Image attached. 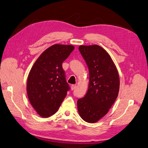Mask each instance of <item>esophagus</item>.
I'll return each mask as SVG.
<instances>
[{
  "mask_svg": "<svg viewBox=\"0 0 148 148\" xmlns=\"http://www.w3.org/2000/svg\"><path fill=\"white\" fill-rule=\"evenodd\" d=\"M76 87H77V85H72L71 86V90H75L76 88Z\"/></svg>",
  "mask_w": 148,
  "mask_h": 148,
  "instance_id": "1",
  "label": "esophagus"
}]
</instances>
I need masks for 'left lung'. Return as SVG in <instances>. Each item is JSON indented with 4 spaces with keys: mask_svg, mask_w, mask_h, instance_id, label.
<instances>
[{
    "mask_svg": "<svg viewBox=\"0 0 148 148\" xmlns=\"http://www.w3.org/2000/svg\"><path fill=\"white\" fill-rule=\"evenodd\" d=\"M78 49L88 67L89 86L85 97L77 101L80 117L94 123L108 112L116 99L119 78L110 55L97 45H80Z\"/></svg>",
    "mask_w": 148,
    "mask_h": 148,
    "instance_id": "left-lung-1",
    "label": "left lung"
}]
</instances>
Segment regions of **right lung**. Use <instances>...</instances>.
Returning <instances> with one entry per match:
<instances>
[{
	"instance_id": "obj_1",
	"label": "right lung",
	"mask_w": 148,
	"mask_h": 148,
	"mask_svg": "<svg viewBox=\"0 0 148 148\" xmlns=\"http://www.w3.org/2000/svg\"><path fill=\"white\" fill-rule=\"evenodd\" d=\"M74 49L71 45L50 47L40 55L30 71L27 83L28 98L43 118L57 112L70 90L62 63Z\"/></svg>"
}]
</instances>
